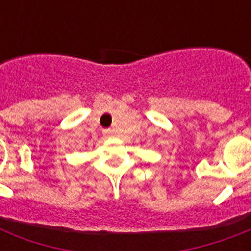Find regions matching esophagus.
Segmentation results:
<instances>
[{"label": "esophagus", "mask_w": 251, "mask_h": 251, "mask_svg": "<svg viewBox=\"0 0 251 251\" xmlns=\"http://www.w3.org/2000/svg\"><path fill=\"white\" fill-rule=\"evenodd\" d=\"M104 134H105V137H112V135H113V131H112L110 129L104 130Z\"/></svg>", "instance_id": "esophagus-1"}]
</instances>
